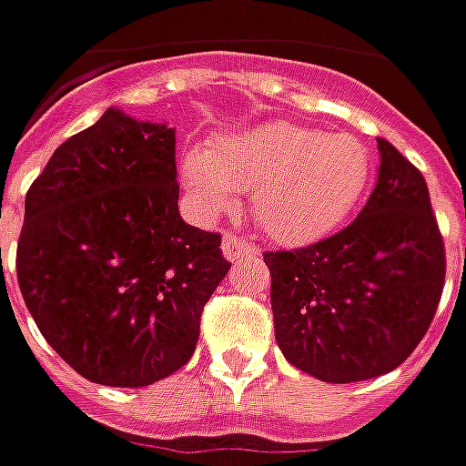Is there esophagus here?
Returning <instances> with one entry per match:
<instances>
[{"instance_id": "34e87169", "label": "esophagus", "mask_w": 466, "mask_h": 466, "mask_svg": "<svg viewBox=\"0 0 466 466\" xmlns=\"http://www.w3.org/2000/svg\"><path fill=\"white\" fill-rule=\"evenodd\" d=\"M221 252H224L227 259H237L242 258V255L258 252V247L252 245V242H247V239H242V237H237V234H227L224 242H221Z\"/></svg>"}]
</instances>
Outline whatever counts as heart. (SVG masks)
Instances as JSON below:
<instances>
[{
  "label": "heart",
  "instance_id": "1",
  "mask_svg": "<svg viewBox=\"0 0 466 466\" xmlns=\"http://www.w3.org/2000/svg\"><path fill=\"white\" fill-rule=\"evenodd\" d=\"M372 173L365 142L296 122H270L191 147L180 176L204 214H221L252 188L259 227L280 245H311L339 229Z\"/></svg>",
  "mask_w": 466,
  "mask_h": 466
}]
</instances>
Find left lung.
<instances>
[{
  "mask_svg": "<svg viewBox=\"0 0 466 466\" xmlns=\"http://www.w3.org/2000/svg\"><path fill=\"white\" fill-rule=\"evenodd\" d=\"M378 183L352 224L262 255L278 347L324 382H360L403 365L444 290V239L429 186L390 142L378 137Z\"/></svg>",
  "mask_w": 466,
  "mask_h": 466,
  "instance_id": "1",
  "label": "left lung"
}]
</instances>
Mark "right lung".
<instances>
[{
	"mask_svg": "<svg viewBox=\"0 0 466 466\" xmlns=\"http://www.w3.org/2000/svg\"><path fill=\"white\" fill-rule=\"evenodd\" d=\"M229 262L180 219L176 132L106 109L60 145L25 196L17 283L81 378L142 388L191 360Z\"/></svg>",
	"mask_w": 466,
	"mask_h": 466,
	"instance_id": "1",
	"label": "right lung"
}]
</instances>
